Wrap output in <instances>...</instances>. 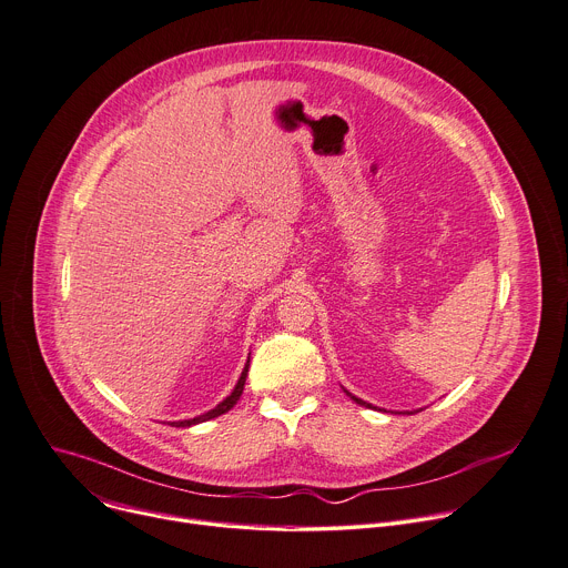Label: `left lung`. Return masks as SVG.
Returning <instances> with one entry per match:
<instances>
[{"label":"left lung","instance_id":"obj_1","mask_svg":"<svg viewBox=\"0 0 568 568\" xmlns=\"http://www.w3.org/2000/svg\"><path fill=\"white\" fill-rule=\"evenodd\" d=\"M345 390V388H343ZM347 393V390H345ZM347 397L352 399V402H356V404H361V406H365V408H372V404H367V402H363V399H358L356 395H352V393H347Z\"/></svg>","mask_w":568,"mask_h":568}]
</instances>
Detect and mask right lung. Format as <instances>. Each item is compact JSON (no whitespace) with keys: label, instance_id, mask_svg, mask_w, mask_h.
<instances>
[{"label":"right lung","instance_id":"obj_1","mask_svg":"<svg viewBox=\"0 0 568 568\" xmlns=\"http://www.w3.org/2000/svg\"><path fill=\"white\" fill-rule=\"evenodd\" d=\"M247 367H250V356H247V361H245V367H243V372H241V376H239V382H236V386H234V390L219 404V406H214L212 410H207V413H203V415H196V417H192V419H178V422H169V426H175V428H189V426H196V424H201V422H207V419H214V417H219V415H223V413H227L230 408H234V404L239 402V397H241V393H243V386H245V376H247Z\"/></svg>","mask_w":568,"mask_h":568}]
</instances>
